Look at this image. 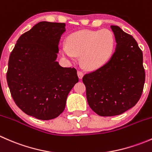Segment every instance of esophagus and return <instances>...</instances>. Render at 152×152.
<instances>
[{
  "instance_id": "esophagus-1",
  "label": "esophagus",
  "mask_w": 152,
  "mask_h": 152,
  "mask_svg": "<svg viewBox=\"0 0 152 152\" xmlns=\"http://www.w3.org/2000/svg\"><path fill=\"white\" fill-rule=\"evenodd\" d=\"M77 74H78V76H79V79H82V77H83V76H84L83 72L81 71V70H78V71H77Z\"/></svg>"
}]
</instances>
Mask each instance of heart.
Here are the masks:
<instances>
[{"label": "heart", "instance_id": "obj_1", "mask_svg": "<svg viewBox=\"0 0 152 152\" xmlns=\"http://www.w3.org/2000/svg\"><path fill=\"white\" fill-rule=\"evenodd\" d=\"M115 46V37L108 29L82 30L72 34L67 38V45L61 49L62 56L73 60L81 56V64L85 69L94 70L110 59Z\"/></svg>", "mask_w": 152, "mask_h": 152}]
</instances>
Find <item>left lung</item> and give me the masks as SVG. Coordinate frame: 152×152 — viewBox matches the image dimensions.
Listing matches in <instances>:
<instances>
[{"mask_svg":"<svg viewBox=\"0 0 152 152\" xmlns=\"http://www.w3.org/2000/svg\"><path fill=\"white\" fill-rule=\"evenodd\" d=\"M116 48L110 60L82 78L90 108L99 115H121L140 99L145 83L142 52L132 35L111 26Z\"/></svg>","mask_w":152,"mask_h":152,"instance_id":"1","label":"left lung"}]
</instances>
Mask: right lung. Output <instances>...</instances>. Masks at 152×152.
Listing matches in <instances>:
<instances>
[{
  "instance_id": "obj_1",
  "label": "right lung",
  "mask_w": 152,
  "mask_h": 152,
  "mask_svg": "<svg viewBox=\"0 0 152 152\" xmlns=\"http://www.w3.org/2000/svg\"><path fill=\"white\" fill-rule=\"evenodd\" d=\"M65 26L38 23L20 37L10 56L7 79L12 99L26 114L39 120L58 117L79 82L74 67H63L56 61Z\"/></svg>"
}]
</instances>
